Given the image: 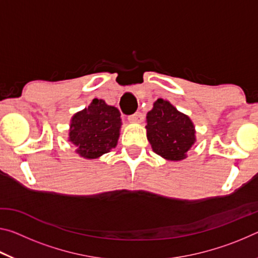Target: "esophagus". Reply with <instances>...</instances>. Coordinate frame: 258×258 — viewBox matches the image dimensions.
Returning a JSON list of instances; mask_svg holds the SVG:
<instances>
[{"mask_svg":"<svg viewBox=\"0 0 258 258\" xmlns=\"http://www.w3.org/2000/svg\"><path fill=\"white\" fill-rule=\"evenodd\" d=\"M128 120L132 121V123L140 124L143 121V115L141 112H135V113H133V115H131L128 117Z\"/></svg>","mask_w":258,"mask_h":258,"instance_id":"1","label":"esophagus"}]
</instances>
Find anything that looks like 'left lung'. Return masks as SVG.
<instances>
[{"mask_svg": "<svg viewBox=\"0 0 258 258\" xmlns=\"http://www.w3.org/2000/svg\"><path fill=\"white\" fill-rule=\"evenodd\" d=\"M146 130L152 151L166 160L185 159L187 151L197 141L190 117L161 98L156 100L147 113Z\"/></svg>", "mask_w": 258, "mask_h": 258, "instance_id": "1", "label": "left lung"}]
</instances>
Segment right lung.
Returning <instances> with one entry per match:
<instances>
[{
    "label": "right lung",
    "mask_w": 258,
    "mask_h": 258,
    "mask_svg": "<svg viewBox=\"0 0 258 258\" xmlns=\"http://www.w3.org/2000/svg\"><path fill=\"white\" fill-rule=\"evenodd\" d=\"M121 118L118 109L102 99H93L89 107L74 113L69 125L68 141L76 154L85 159H97L118 142Z\"/></svg>",
    "instance_id": "add662e5"
}]
</instances>
